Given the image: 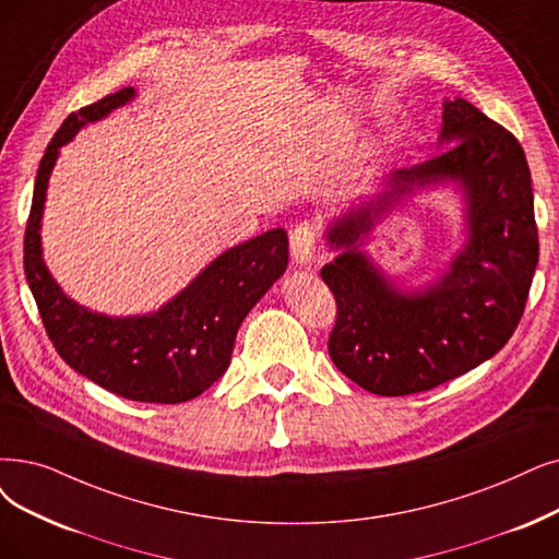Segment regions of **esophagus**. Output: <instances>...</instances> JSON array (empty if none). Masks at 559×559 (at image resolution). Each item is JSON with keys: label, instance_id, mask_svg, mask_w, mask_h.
Wrapping results in <instances>:
<instances>
[{"label": "esophagus", "instance_id": "esophagus-1", "mask_svg": "<svg viewBox=\"0 0 559 559\" xmlns=\"http://www.w3.org/2000/svg\"><path fill=\"white\" fill-rule=\"evenodd\" d=\"M314 252H317V231L307 222L298 225L292 231V257L296 263L300 265H309L314 261Z\"/></svg>", "mask_w": 559, "mask_h": 559}]
</instances>
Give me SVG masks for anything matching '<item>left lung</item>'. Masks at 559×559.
Returning <instances> with one entry per match:
<instances>
[{"label":"left lung","instance_id":"obj_1","mask_svg":"<svg viewBox=\"0 0 559 559\" xmlns=\"http://www.w3.org/2000/svg\"><path fill=\"white\" fill-rule=\"evenodd\" d=\"M431 160L394 169L373 194L332 217L321 277L337 300L328 350L353 383L381 396L431 390L490 360L516 330L539 263L532 176L519 140L463 98L442 103ZM452 187L464 240L417 289L381 272L364 242L417 191Z\"/></svg>","mask_w":559,"mask_h":559}]
</instances>
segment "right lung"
Segmentation results:
<instances>
[{"label":"right lung","instance_id":"add662e5","mask_svg":"<svg viewBox=\"0 0 559 559\" xmlns=\"http://www.w3.org/2000/svg\"><path fill=\"white\" fill-rule=\"evenodd\" d=\"M132 86L82 107L61 123L34 183L25 231V275L43 325L61 360L88 381L142 404H181L227 371L240 323L288 265L284 229L263 231L217 254L202 273L155 311L109 317L63 294L43 259V211L59 151L78 132L128 105Z\"/></svg>","mask_w":559,"mask_h":559}]
</instances>
